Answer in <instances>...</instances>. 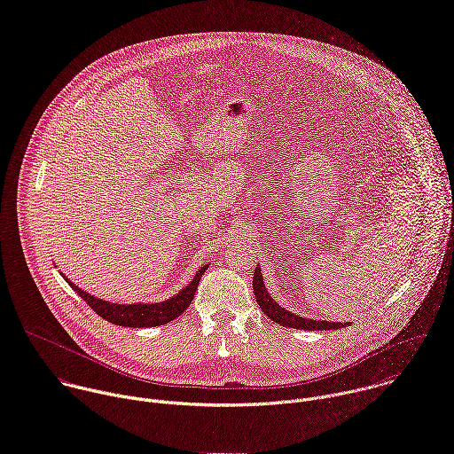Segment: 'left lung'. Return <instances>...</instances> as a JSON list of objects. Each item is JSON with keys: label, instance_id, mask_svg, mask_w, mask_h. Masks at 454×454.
<instances>
[{"label": "left lung", "instance_id": "8db88e82", "mask_svg": "<svg viewBox=\"0 0 454 454\" xmlns=\"http://www.w3.org/2000/svg\"><path fill=\"white\" fill-rule=\"evenodd\" d=\"M253 292H254V297H256V303L258 307L262 309V312L272 319L274 323L281 325V326H286V328H295V330H309V332H326V330H339V328H346L349 326V323H332V321H314V319H309V317H299V316H294L292 312L281 309L276 301L270 297V294L267 292L265 288V283H263V278H262V272H260V267L254 269V274H253Z\"/></svg>", "mask_w": 454, "mask_h": 454}]
</instances>
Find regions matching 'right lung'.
Here are the masks:
<instances>
[{
	"mask_svg": "<svg viewBox=\"0 0 454 454\" xmlns=\"http://www.w3.org/2000/svg\"><path fill=\"white\" fill-rule=\"evenodd\" d=\"M208 265H203L196 276L192 278L191 283H187L176 295L171 299L160 301V303H133V305H119V303H110V301H103L96 295H90L89 292L82 290L78 285H74L71 279L66 278V281L71 285V288L85 301V303L105 321L115 325V326H126V328H153V326H162L182 316L191 301L196 295V288L200 285L201 276L205 274Z\"/></svg>",
	"mask_w": 454,
	"mask_h": 454,
	"instance_id": "right-lung-1",
	"label": "right lung"
}]
</instances>
